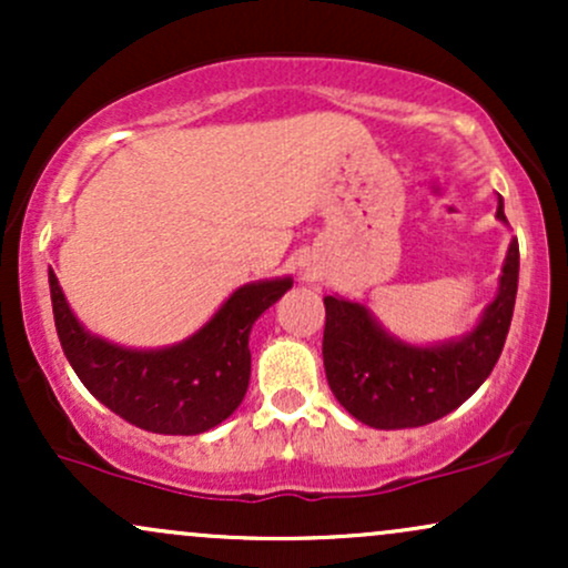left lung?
Here are the masks:
<instances>
[{"instance_id":"left-lung-1","label":"left lung","mask_w":568,"mask_h":568,"mask_svg":"<svg viewBox=\"0 0 568 568\" xmlns=\"http://www.w3.org/2000/svg\"><path fill=\"white\" fill-rule=\"evenodd\" d=\"M497 219L507 224L505 202ZM518 293V240L507 247L497 296L467 334L410 344L389 334L366 304L325 296L323 363L331 393L363 425L406 429L438 422L480 387L497 366Z\"/></svg>"}]
</instances>
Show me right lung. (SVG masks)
I'll return each instance as SVG.
<instances>
[{
  "instance_id": "right-lung-1",
  "label": "right lung",
  "mask_w": 568,
  "mask_h": 568,
  "mask_svg": "<svg viewBox=\"0 0 568 568\" xmlns=\"http://www.w3.org/2000/svg\"><path fill=\"white\" fill-rule=\"evenodd\" d=\"M55 331L84 387L130 425L160 435H200L237 410L251 382V328L291 291V277L240 285L200 331L158 349L120 347L77 321L48 270Z\"/></svg>"
}]
</instances>
